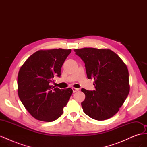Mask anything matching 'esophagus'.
Listing matches in <instances>:
<instances>
[{
	"mask_svg": "<svg viewBox=\"0 0 147 147\" xmlns=\"http://www.w3.org/2000/svg\"><path fill=\"white\" fill-rule=\"evenodd\" d=\"M72 91H73V92H76L77 91H78L79 90V89L78 88H72Z\"/></svg>",
	"mask_w": 147,
	"mask_h": 147,
	"instance_id": "esophagus-1",
	"label": "esophagus"
}]
</instances>
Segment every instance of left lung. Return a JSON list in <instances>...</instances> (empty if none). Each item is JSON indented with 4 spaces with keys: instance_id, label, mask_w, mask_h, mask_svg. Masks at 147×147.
<instances>
[{
    "instance_id": "1",
    "label": "left lung",
    "mask_w": 147,
    "mask_h": 147,
    "mask_svg": "<svg viewBox=\"0 0 147 147\" xmlns=\"http://www.w3.org/2000/svg\"><path fill=\"white\" fill-rule=\"evenodd\" d=\"M84 62L88 79L94 80L96 90L82 88L85 99L82 102L83 112L99 121L116 114L129 92V72L121 59L109 49H75Z\"/></svg>"
}]
</instances>
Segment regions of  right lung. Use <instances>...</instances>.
<instances>
[{
  "label": "right lung",
  "instance_id": "obj_1",
  "mask_svg": "<svg viewBox=\"0 0 147 147\" xmlns=\"http://www.w3.org/2000/svg\"><path fill=\"white\" fill-rule=\"evenodd\" d=\"M70 49L39 50L21 66L18 76V92L26 109L40 121L51 122L59 118L72 94L69 88L61 90L51 85Z\"/></svg>",
  "mask_w": 147,
  "mask_h": 147
}]
</instances>
